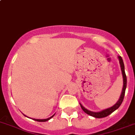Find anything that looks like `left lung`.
I'll use <instances>...</instances> for the list:
<instances>
[{"label": "left lung", "mask_w": 135, "mask_h": 135, "mask_svg": "<svg viewBox=\"0 0 135 135\" xmlns=\"http://www.w3.org/2000/svg\"><path fill=\"white\" fill-rule=\"evenodd\" d=\"M118 59H119L120 65L122 76H123V88H122V93H121L120 97V98H119L118 101L117 102H116L114 105H113V106L110 107V108H109L105 109V110H102V111L98 112H91L90 111V110H88L87 109H86L85 108H84V107L83 106V105L80 104V105H81L82 110H83L86 114H87L90 115V116H93V117L97 118H101L106 117V116H108V115H110V114H112L113 112H114L115 110H117L119 107H120V105H121V104L122 103V101H123L124 99V97L125 90H126V88H127V75H126V74H125L124 65V62H123V60H122V57L118 56Z\"/></svg>", "instance_id": "1"}]
</instances>
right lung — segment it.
I'll use <instances>...</instances> for the list:
<instances>
[{"mask_svg": "<svg viewBox=\"0 0 135 135\" xmlns=\"http://www.w3.org/2000/svg\"><path fill=\"white\" fill-rule=\"evenodd\" d=\"M54 116V114L53 115V116H51V117L48 118H47V119H35V118H33V120L37 121V122H46V121L49 120L50 118H52Z\"/></svg>", "mask_w": 135, "mask_h": 135, "instance_id": "obj_1", "label": "right lung"}]
</instances>
